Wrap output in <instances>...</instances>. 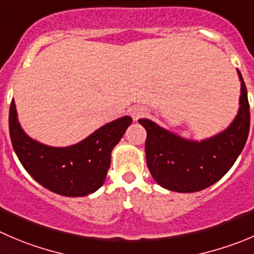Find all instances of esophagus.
Instances as JSON below:
<instances>
[{"mask_svg":"<svg viewBox=\"0 0 254 254\" xmlns=\"http://www.w3.org/2000/svg\"><path fill=\"white\" fill-rule=\"evenodd\" d=\"M145 114H146V109H145V108L136 107V108H131V109H130V115H131V118L134 120L140 119V118L144 117Z\"/></svg>","mask_w":254,"mask_h":254,"instance_id":"1","label":"esophagus"}]
</instances>
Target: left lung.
Returning <instances> with one entry per match:
<instances>
[{
  "instance_id": "1",
  "label": "left lung",
  "mask_w": 254,
  "mask_h": 254,
  "mask_svg": "<svg viewBox=\"0 0 254 254\" xmlns=\"http://www.w3.org/2000/svg\"><path fill=\"white\" fill-rule=\"evenodd\" d=\"M240 109L226 130L208 139L187 140L149 119H139L146 130L145 154L150 174L164 189L196 192L222 179L242 152L250 132V104L242 74Z\"/></svg>"
}]
</instances>
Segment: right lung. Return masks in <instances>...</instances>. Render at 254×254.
I'll return each instance as SVG.
<instances>
[{
    "label": "right lung",
    "instance_id": "1",
    "mask_svg": "<svg viewBox=\"0 0 254 254\" xmlns=\"http://www.w3.org/2000/svg\"><path fill=\"white\" fill-rule=\"evenodd\" d=\"M131 123V118L125 115L103 125L78 144L53 147L29 137L19 125L13 99L9 107V136L21 164L38 184L67 197L87 196L102 187L112 150Z\"/></svg>",
    "mask_w": 254,
    "mask_h": 254
}]
</instances>
